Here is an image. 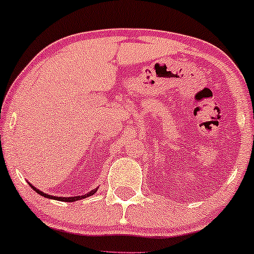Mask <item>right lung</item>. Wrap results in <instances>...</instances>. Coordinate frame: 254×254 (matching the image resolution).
Listing matches in <instances>:
<instances>
[{
	"mask_svg": "<svg viewBox=\"0 0 254 254\" xmlns=\"http://www.w3.org/2000/svg\"><path fill=\"white\" fill-rule=\"evenodd\" d=\"M31 185V184H30ZM31 188L33 189L34 191L36 192H38V193L40 194V196H43V197H45V198H51V199H56V200H61V202H75V200H78V199H83V198H86V197H89V196H92V194H94L95 192H97V190L98 189H95V190H92L90 192H88V193H84V194H82V196H76V197H55V196H50V194H48V193H44V192H42L40 190H38V189H36L34 188L33 185H31Z\"/></svg>",
	"mask_w": 254,
	"mask_h": 254,
	"instance_id": "right-lung-1",
	"label": "right lung"
}]
</instances>
